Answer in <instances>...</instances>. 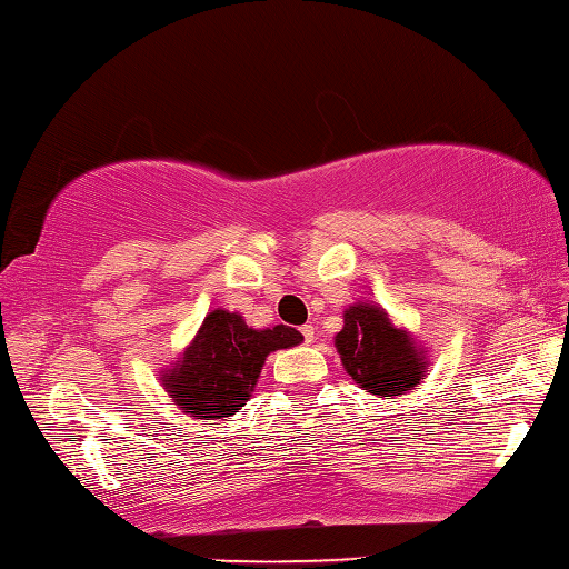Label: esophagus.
<instances>
[{"mask_svg": "<svg viewBox=\"0 0 569 569\" xmlns=\"http://www.w3.org/2000/svg\"><path fill=\"white\" fill-rule=\"evenodd\" d=\"M301 337H303L306 345H311V341H313V323H303V327H301Z\"/></svg>", "mask_w": 569, "mask_h": 569, "instance_id": "esophagus-1", "label": "esophagus"}]
</instances>
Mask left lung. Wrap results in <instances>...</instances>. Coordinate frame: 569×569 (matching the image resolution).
I'll return each instance as SVG.
<instances>
[{"mask_svg": "<svg viewBox=\"0 0 569 569\" xmlns=\"http://www.w3.org/2000/svg\"><path fill=\"white\" fill-rule=\"evenodd\" d=\"M337 349L351 380L382 398L408 392L426 377L422 351L415 349L408 333L392 327L380 306H349Z\"/></svg>", "mask_w": 569, "mask_h": 569, "instance_id": "8db88e82", "label": "left lung"}]
</instances>
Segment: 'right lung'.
<instances>
[{"label":"right lung","mask_w":569,"mask_h":569,"mask_svg":"<svg viewBox=\"0 0 569 569\" xmlns=\"http://www.w3.org/2000/svg\"><path fill=\"white\" fill-rule=\"evenodd\" d=\"M301 341V333L286 323L252 329L240 313L218 309L207 313L182 365L164 375V387L192 418H230L248 402L270 351Z\"/></svg>","instance_id":"obj_1"}]
</instances>
